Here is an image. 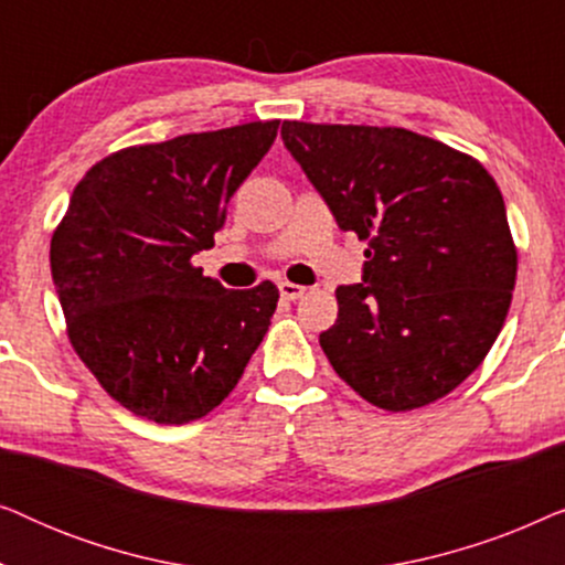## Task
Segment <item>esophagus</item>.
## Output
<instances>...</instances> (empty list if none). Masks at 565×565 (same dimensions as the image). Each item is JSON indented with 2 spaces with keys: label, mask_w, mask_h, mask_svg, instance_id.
I'll return each instance as SVG.
<instances>
[{
  "label": "esophagus",
  "mask_w": 565,
  "mask_h": 565,
  "mask_svg": "<svg viewBox=\"0 0 565 565\" xmlns=\"http://www.w3.org/2000/svg\"><path fill=\"white\" fill-rule=\"evenodd\" d=\"M277 290H280V296L285 300H298V298H303V292H306L303 285H296V282H288V280L277 282Z\"/></svg>",
  "instance_id": "esophagus-1"
}]
</instances>
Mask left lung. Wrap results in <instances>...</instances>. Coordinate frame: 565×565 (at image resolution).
<instances>
[{"label": "left lung", "mask_w": 565, "mask_h": 565, "mask_svg": "<svg viewBox=\"0 0 565 565\" xmlns=\"http://www.w3.org/2000/svg\"><path fill=\"white\" fill-rule=\"evenodd\" d=\"M282 141L337 226L367 238L362 282L339 285L319 337L331 367L385 412L447 396L512 303L516 249L493 177L406 128L285 120Z\"/></svg>", "instance_id": "8db88e82"}]
</instances>
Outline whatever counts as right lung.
<instances>
[{"instance_id":"right-lung-1","label":"right lung","mask_w":565,"mask_h":565,"mask_svg":"<svg viewBox=\"0 0 565 565\" xmlns=\"http://www.w3.org/2000/svg\"><path fill=\"white\" fill-rule=\"evenodd\" d=\"M280 120L134 146L82 177L51 238L68 339L136 416L188 424L234 391L267 334L277 288L228 290L192 267Z\"/></svg>"}]
</instances>
